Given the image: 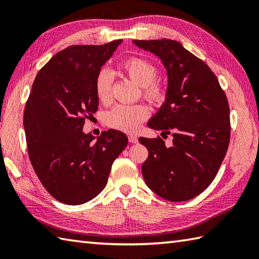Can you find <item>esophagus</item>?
I'll use <instances>...</instances> for the list:
<instances>
[{"label": "esophagus", "instance_id": "34e87169", "mask_svg": "<svg viewBox=\"0 0 259 259\" xmlns=\"http://www.w3.org/2000/svg\"><path fill=\"white\" fill-rule=\"evenodd\" d=\"M128 139H129V142H131V144H136V142H138V138H137V136H135V135H130L128 137Z\"/></svg>", "mask_w": 259, "mask_h": 259}]
</instances>
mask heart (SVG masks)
<instances>
[{
	"instance_id": "heart-1",
	"label": "heart",
	"mask_w": 259,
	"mask_h": 259,
	"mask_svg": "<svg viewBox=\"0 0 259 259\" xmlns=\"http://www.w3.org/2000/svg\"><path fill=\"white\" fill-rule=\"evenodd\" d=\"M121 70L137 85L142 88V96L156 107L164 103L168 96V88L163 81L156 79L158 69L149 60L131 57L120 64ZM113 78L109 70L99 71L96 76V93L102 103H109L112 99ZM149 110L144 104L117 106L107 114V124L124 133H136L140 124L148 118Z\"/></svg>"
}]
</instances>
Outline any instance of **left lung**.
I'll return each mask as SVG.
<instances>
[{
  "mask_svg": "<svg viewBox=\"0 0 259 259\" xmlns=\"http://www.w3.org/2000/svg\"><path fill=\"white\" fill-rule=\"evenodd\" d=\"M134 43L156 54L167 70V99L148 126L174 137L170 147L160 137L139 138L149 152L142 176L163 199H192L212 183L226 156L230 139L227 97L210 68L179 42L162 38Z\"/></svg>",
  "mask_w": 259,
  "mask_h": 259,
  "instance_id": "obj_1",
  "label": "left lung"
}]
</instances>
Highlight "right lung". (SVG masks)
<instances>
[{
    "label": "right lung",
    "instance_id": "add662e5",
    "mask_svg": "<svg viewBox=\"0 0 259 259\" xmlns=\"http://www.w3.org/2000/svg\"><path fill=\"white\" fill-rule=\"evenodd\" d=\"M121 42L58 52L38 71L26 101L23 124L32 167L49 194L67 205L100 194L128 145L118 130L103 131L97 140L82 130L98 110L96 76Z\"/></svg>",
    "mask_w": 259,
    "mask_h": 259
}]
</instances>
